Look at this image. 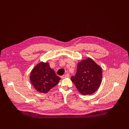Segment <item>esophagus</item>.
<instances>
[{"mask_svg": "<svg viewBox=\"0 0 129 129\" xmlns=\"http://www.w3.org/2000/svg\"><path fill=\"white\" fill-rule=\"evenodd\" d=\"M69 74H65V75H63L62 76H61V78H62V79H64V78H68V77H69Z\"/></svg>", "mask_w": 129, "mask_h": 129, "instance_id": "esophagus-1", "label": "esophagus"}]
</instances>
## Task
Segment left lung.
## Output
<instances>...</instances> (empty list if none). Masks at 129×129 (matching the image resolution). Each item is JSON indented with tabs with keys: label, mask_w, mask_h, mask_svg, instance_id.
I'll return each mask as SVG.
<instances>
[{
	"label": "left lung",
	"mask_w": 129,
	"mask_h": 129,
	"mask_svg": "<svg viewBox=\"0 0 129 129\" xmlns=\"http://www.w3.org/2000/svg\"><path fill=\"white\" fill-rule=\"evenodd\" d=\"M102 73L101 67L91 59L87 58L78 63L76 74L71 77V80L81 94L90 95L100 86Z\"/></svg>",
	"instance_id": "left-lung-1"
}]
</instances>
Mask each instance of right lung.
Returning <instances> with one entry per match:
<instances>
[{
    "label": "right lung",
    "instance_id": "1",
    "mask_svg": "<svg viewBox=\"0 0 129 129\" xmlns=\"http://www.w3.org/2000/svg\"><path fill=\"white\" fill-rule=\"evenodd\" d=\"M30 80L38 91L46 93L58 84L60 78L49 67L48 62H41L32 70Z\"/></svg>",
    "mask_w": 129,
    "mask_h": 129
}]
</instances>
